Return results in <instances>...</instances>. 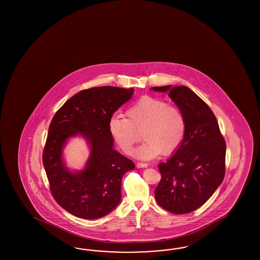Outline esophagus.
Returning a JSON list of instances; mask_svg holds the SVG:
<instances>
[{"instance_id": "34e87169", "label": "esophagus", "mask_w": 260, "mask_h": 260, "mask_svg": "<svg viewBox=\"0 0 260 260\" xmlns=\"http://www.w3.org/2000/svg\"><path fill=\"white\" fill-rule=\"evenodd\" d=\"M148 164L147 163H136V168H147Z\"/></svg>"}]
</instances>
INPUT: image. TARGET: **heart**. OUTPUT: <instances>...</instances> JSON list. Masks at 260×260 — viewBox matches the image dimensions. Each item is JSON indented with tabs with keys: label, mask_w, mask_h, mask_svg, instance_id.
<instances>
[{
	"label": "heart",
	"mask_w": 260,
	"mask_h": 260,
	"mask_svg": "<svg viewBox=\"0 0 260 260\" xmlns=\"http://www.w3.org/2000/svg\"><path fill=\"white\" fill-rule=\"evenodd\" d=\"M126 117L113 115L109 131L120 150L129 154L141 132L145 141L134 151L135 157L150 160L177 150L186 134V120L178 108L150 96L141 97L126 110Z\"/></svg>",
	"instance_id": "heart-1"
}]
</instances>
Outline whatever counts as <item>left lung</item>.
Masks as SVG:
<instances>
[{"label":"left lung","instance_id":"obj_1","mask_svg":"<svg viewBox=\"0 0 260 260\" xmlns=\"http://www.w3.org/2000/svg\"><path fill=\"white\" fill-rule=\"evenodd\" d=\"M169 96L186 120V134L172 157L160 163L161 180L154 190L158 205L175 214L200 208L225 175L226 142L209 106L185 86L153 87Z\"/></svg>","mask_w":260,"mask_h":260}]
</instances>
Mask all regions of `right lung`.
<instances>
[{"mask_svg": "<svg viewBox=\"0 0 260 260\" xmlns=\"http://www.w3.org/2000/svg\"><path fill=\"white\" fill-rule=\"evenodd\" d=\"M134 91L110 86L81 90L51 120L43 152L49 189L56 202L77 217L100 218L121 200L123 175L134 170V164L113 149L109 122ZM77 134L87 140L91 153L86 168L72 173L63 164L61 155L66 140Z\"/></svg>", "mask_w": 260, "mask_h": 260, "instance_id": "obj_1", "label": "right lung"}]
</instances>
